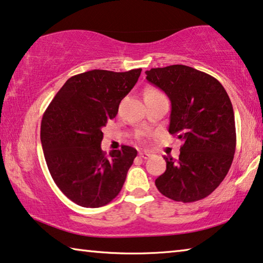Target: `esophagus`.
<instances>
[{
  "label": "esophagus",
  "instance_id": "1",
  "mask_svg": "<svg viewBox=\"0 0 263 263\" xmlns=\"http://www.w3.org/2000/svg\"><path fill=\"white\" fill-rule=\"evenodd\" d=\"M139 157L141 158V159H148V158H151V154H148V153H146V152H140L139 153Z\"/></svg>",
  "mask_w": 263,
  "mask_h": 263
}]
</instances>
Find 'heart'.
Wrapping results in <instances>:
<instances>
[{
  "instance_id": "heart-1",
  "label": "heart",
  "mask_w": 263,
  "mask_h": 263,
  "mask_svg": "<svg viewBox=\"0 0 263 263\" xmlns=\"http://www.w3.org/2000/svg\"><path fill=\"white\" fill-rule=\"evenodd\" d=\"M155 92H159V91L154 90V89H151V90H147L146 93H144V95H151V93H155Z\"/></svg>"
}]
</instances>
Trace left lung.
Listing matches in <instances>:
<instances>
[{
	"label": "left lung",
	"mask_w": 263,
	"mask_h": 263,
	"mask_svg": "<svg viewBox=\"0 0 263 263\" xmlns=\"http://www.w3.org/2000/svg\"><path fill=\"white\" fill-rule=\"evenodd\" d=\"M172 104L168 132L181 141L178 160L166 158L155 180L163 196L192 203L211 195L229 172L236 148L233 104L212 76L186 65L146 71Z\"/></svg>",
	"instance_id": "obj_1"
}]
</instances>
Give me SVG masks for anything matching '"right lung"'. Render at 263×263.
Returning <instances> with one entry per match:
<instances>
[{
    "label": "right lung",
    "mask_w": 263,
    "mask_h": 263,
    "mask_svg": "<svg viewBox=\"0 0 263 263\" xmlns=\"http://www.w3.org/2000/svg\"><path fill=\"white\" fill-rule=\"evenodd\" d=\"M141 71L76 74L44 112L40 139L48 171L60 191L77 205L104 206L122 190L138 151L123 146L106 155L101 148L102 128L117 115Z\"/></svg>",
    "instance_id": "1"
}]
</instances>
